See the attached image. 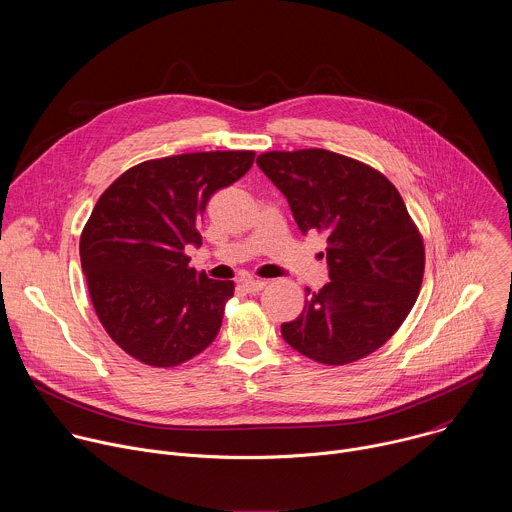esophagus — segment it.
Listing matches in <instances>:
<instances>
[{
    "instance_id": "34e87169",
    "label": "esophagus",
    "mask_w": 512,
    "mask_h": 512,
    "mask_svg": "<svg viewBox=\"0 0 512 512\" xmlns=\"http://www.w3.org/2000/svg\"><path fill=\"white\" fill-rule=\"evenodd\" d=\"M267 283L263 279H245L243 281V289L249 291V294H257V291H261Z\"/></svg>"
}]
</instances>
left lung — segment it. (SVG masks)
Masks as SVG:
<instances>
[{
  "label": "left lung",
  "instance_id": "left-lung-1",
  "mask_svg": "<svg viewBox=\"0 0 512 512\" xmlns=\"http://www.w3.org/2000/svg\"><path fill=\"white\" fill-rule=\"evenodd\" d=\"M261 172L287 198L304 235L326 239L330 281L283 340L322 364H348L381 348L411 312L425 251L397 188L371 166L328 150L267 152Z\"/></svg>",
  "mask_w": 512,
  "mask_h": 512
}]
</instances>
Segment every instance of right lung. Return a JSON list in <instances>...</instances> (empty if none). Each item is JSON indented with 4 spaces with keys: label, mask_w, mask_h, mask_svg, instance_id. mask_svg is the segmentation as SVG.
I'll return each mask as SVG.
<instances>
[{
    "label": "right lung",
    "mask_w": 512,
    "mask_h": 512,
    "mask_svg": "<svg viewBox=\"0 0 512 512\" xmlns=\"http://www.w3.org/2000/svg\"><path fill=\"white\" fill-rule=\"evenodd\" d=\"M255 152H198L150 160L97 200L81 235V265L95 312L127 354L176 367L221 330L233 281L190 267L210 196L243 178Z\"/></svg>",
    "instance_id": "right-lung-1"
}]
</instances>
